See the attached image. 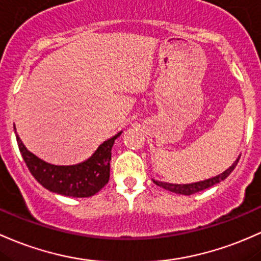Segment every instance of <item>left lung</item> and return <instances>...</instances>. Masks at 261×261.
Masks as SVG:
<instances>
[{
  "mask_svg": "<svg viewBox=\"0 0 261 261\" xmlns=\"http://www.w3.org/2000/svg\"><path fill=\"white\" fill-rule=\"evenodd\" d=\"M240 157H238L237 161H234L233 165L228 168L227 171H224L223 173L218 174L216 177H212L210 179H204V181H199V182H194V183H188V185H176V183H167V182H161V181H154L153 183H156L157 186L160 187L165 188V190L174 192V193H178V194H185V196H191V194L197 193V192H200L205 188H210L212 186L217 185V183L224 181L225 178L233 172V170L236 168V166L239 162Z\"/></svg>",
  "mask_w": 261,
  "mask_h": 261,
  "instance_id": "obj_1",
  "label": "left lung"
}]
</instances>
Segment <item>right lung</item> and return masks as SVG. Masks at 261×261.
Returning <instances> with one entry per match:
<instances>
[{
  "label": "right lung",
  "mask_w": 261,
  "mask_h": 261,
  "mask_svg": "<svg viewBox=\"0 0 261 261\" xmlns=\"http://www.w3.org/2000/svg\"><path fill=\"white\" fill-rule=\"evenodd\" d=\"M120 135L121 133L102 142L87 161L71 166H57L43 161L25 148L17 133L16 139L28 170L43 187L62 196L85 198L98 193L109 182L111 148Z\"/></svg>",
  "instance_id": "obj_1"
}]
</instances>
